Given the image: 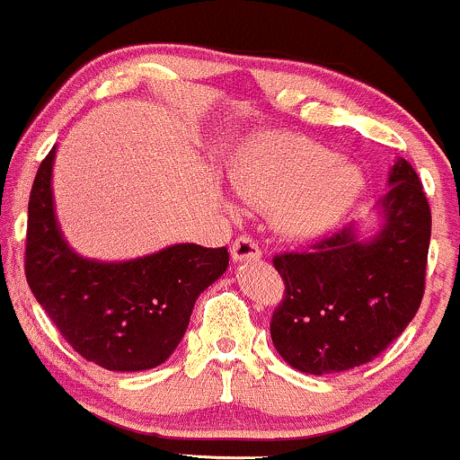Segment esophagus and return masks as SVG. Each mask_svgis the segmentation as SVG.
Listing matches in <instances>:
<instances>
[{"instance_id": "esophagus-1", "label": "esophagus", "mask_w": 460, "mask_h": 460, "mask_svg": "<svg viewBox=\"0 0 460 460\" xmlns=\"http://www.w3.org/2000/svg\"><path fill=\"white\" fill-rule=\"evenodd\" d=\"M230 254L234 262L258 261V258H261V247H258L256 241H252L250 236H241V239H236L234 243H232Z\"/></svg>"}]
</instances>
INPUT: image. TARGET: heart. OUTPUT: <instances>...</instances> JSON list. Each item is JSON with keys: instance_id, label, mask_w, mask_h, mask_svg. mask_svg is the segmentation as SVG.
<instances>
[{"instance_id": "obj_1", "label": "heart", "mask_w": 460, "mask_h": 460, "mask_svg": "<svg viewBox=\"0 0 460 460\" xmlns=\"http://www.w3.org/2000/svg\"><path fill=\"white\" fill-rule=\"evenodd\" d=\"M228 180L245 202L271 210L278 232L297 241L339 228L367 184L358 164L297 134L250 141L232 158Z\"/></svg>"}]
</instances>
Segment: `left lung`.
<instances>
[{
	"instance_id": "obj_1",
	"label": "left lung",
	"mask_w": 460,
	"mask_h": 460,
	"mask_svg": "<svg viewBox=\"0 0 460 460\" xmlns=\"http://www.w3.org/2000/svg\"><path fill=\"white\" fill-rule=\"evenodd\" d=\"M386 184L376 204V230L352 224L311 252L273 258L287 287L271 317V341L302 374H339L369 363L420 308L430 206L404 158H395Z\"/></svg>"
}]
</instances>
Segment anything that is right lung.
I'll list each match as a JSON object with an SVG mask.
<instances>
[{
    "mask_svg": "<svg viewBox=\"0 0 460 460\" xmlns=\"http://www.w3.org/2000/svg\"><path fill=\"white\" fill-rule=\"evenodd\" d=\"M56 146L28 204L25 278L77 354L111 371L163 365L187 332L199 293L228 270L226 247L175 243L132 261L84 258L66 243L51 189Z\"/></svg>",
    "mask_w": 460,
    "mask_h": 460,
    "instance_id": "1",
    "label": "right lung"
}]
</instances>
